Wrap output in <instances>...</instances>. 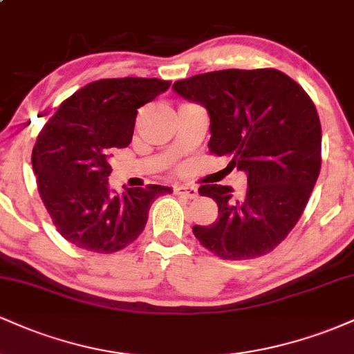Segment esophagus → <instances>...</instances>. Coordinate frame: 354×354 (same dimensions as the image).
<instances>
[{
  "mask_svg": "<svg viewBox=\"0 0 354 354\" xmlns=\"http://www.w3.org/2000/svg\"><path fill=\"white\" fill-rule=\"evenodd\" d=\"M174 193L181 194V196L185 198H189V200H193V198L198 196L196 186L193 185H178L176 188H174Z\"/></svg>",
  "mask_w": 354,
  "mask_h": 354,
  "instance_id": "1",
  "label": "esophagus"
}]
</instances>
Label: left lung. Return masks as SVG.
I'll return each instance as SVG.
<instances>
[{"instance_id":"obj_1","label":"left lung","mask_w":354,"mask_h":354,"mask_svg":"<svg viewBox=\"0 0 354 354\" xmlns=\"http://www.w3.org/2000/svg\"><path fill=\"white\" fill-rule=\"evenodd\" d=\"M209 115V151L230 156L248 174L243 194L200 186L218 205V219L193 226L194 236L221 259H253L273 251L301 218L321 168V123L306 91L284 73L221 70L173 84Z\"/></svg>"}]
</instances>
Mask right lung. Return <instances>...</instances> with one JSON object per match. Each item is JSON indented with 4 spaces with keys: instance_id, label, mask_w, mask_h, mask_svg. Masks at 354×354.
I'll return each instance as SVG.
<instances>
[{
    "instance_id": "obj_1",
    "label": "right lung",
    "mask_w": 354,
    "mask_h": 354,
    "mask_svg": "<svg viewBox=\"0 0 354 354\" xmlns=\"http://www.w3.org/2000/svg\"><path fill=\"white\" fill-rule=\"evenodd\" d=\"M158 78L93 81L59 104L31 154L39 196L64 239L109 254L143 233L148 211L171 188L148 185L118 194L108 186L109 158L133 140L138 108L169 88Z\"/></svg>"
}]
</instances>
